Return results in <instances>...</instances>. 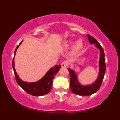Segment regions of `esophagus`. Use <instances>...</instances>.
<instances>
[{"instance_id":"obj_1","label":"esophagus","mask_w":120,"mask_h":120,"mask_svg":"<svg viewBox=\"0 0 120 120\" xmlns=\"http://www.w3.org/2000/svg\"><path fill=\"white\" fill-rule=\"evenodd\" d=\"M67 65H68V63L65 61L61 63V66L62 67H63V68H65V67H67Z\"/></svg>"}]
</instances>
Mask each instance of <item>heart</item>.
I'll return each instance as SVG.
<instances>
[{
  "label": "heart",
  "mask_w": 120,
  "mask_h": 120,
  "mask_svg": "<svg viewBox=\"0 0 120 120\" xmlns=\"http://www.w3.org/2000/svg\"><path fill=\"white\" fill-rule=\"evenodd\" d=\"M82 45V42L81 41L78 40V41L76 42V44H75V45L74 51H77L79 50V49L81 47ZM69 42H67L65 45V47H66V48H67V47H69Z\"/></svg>",
  "instance_id": "heart-1"
}]
</instances>
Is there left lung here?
<instances>
[{
  "mask_svg": "<svg viewBox=\"0 0 120 120\" xmlns=\"http://www.w3.org/2000/svg\"><path fill=\"white\" fill-rule=\"evenodd\" d=\"M87 37L90 43L94 44L95 46L99 49L100 50L99 73L97 80L94 83L88 86H82L80 85L78 81L76 73L73 70L68 68L70 79V89L74 94L79 96H90L98 91L102 83L106 70V65L104 60V52L102 47L94 38L89 34H87Z\"/></svg>",
  "mask_w": 120,
  "mask_h": 120,
  "instance_id": "8db88e82",
  "label": "left lung"
}]
</instances>
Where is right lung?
<instances>
[{
    "mask_svg": "<svg viewBox=\"0 0 120 120\" xmlns=\"http://www.w3.org/2000/svg\"><path fill=\"white\" fill-rule=\"evenodd\" d=\"M22 41L16 47V50L15 51L14 56H15L16 50H17L19 46L20 45ZM14 57L12 60L13 69H14L16 80L18 84L19 85V86H21L26 92L34 96H43V95L46 94L50 92L51 90L54 77H55L56 74L57 73L59 69L61 68L60 65H55L54 67H52V68H51L49 70L48 72L46 74L45 76L43 77V78H42L39 81L36 82L28 83L21 80L19 78V77L18 76L17 74H16L14 67Z\"/></svg>",
    "mask_w": 120,
    "mask_h": 120,
    "instance_id": "add662e5",
    "label": "right lung"
}]
</instances>
